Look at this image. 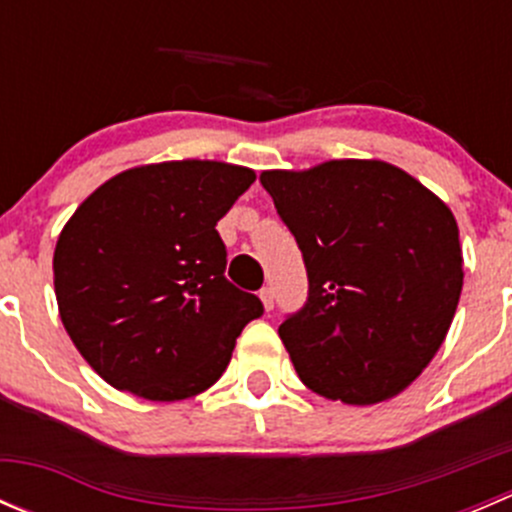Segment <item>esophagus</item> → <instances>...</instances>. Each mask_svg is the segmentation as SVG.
Returning a JSON list of instances; mask_svg holds the SVG:
<instances>
[{"mask_svg":"<svg viewBox=\"0 0 512 512\" xmlns=\"http://www.w3.org/2000/svg\"><path fill=\"white\" fill-rule=\"evenodd\" d=\"M260 299H262V307H265L267 312H272V309H275V292H272V287H262Z\"/></svg>","mask_w":512,"mask_h":512,"instance_id":"esophagus-1","label":"esophagus"}]
</instances>
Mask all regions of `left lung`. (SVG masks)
<instances>
[{
	"mask_svg": "<svg viewBox=\"0 0 512 512\" xmlns=\"http://www.w3.org/2000/svg\"><path fill=\"white\" fill-rule=\"evenodd\" d=\"M302 250L307 304L280 339L307 389L371 406L411 386L441 349L463 287L451 208L384 160L262 170Z\"/></svg>",
	"mask_w": 512,
	"mask_h": 512,
	"instance_id": "1",
	"label": "left lung"
}]
</instances>
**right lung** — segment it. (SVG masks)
Wrapping results in <instances>:
<instances>
[{
    "label": "right lung",
    "instance_id": "right-lung-1",
    "mask_svg": "<svg viewBox=\"0 0 512 512\" xmlns=\"http://www.w3.org/2000/svg\"><path fill=\"white\" fill-rule=\"evenodd\" d=\"M255 183L223 160L138 165L96 188L61 230L54 292L71 342L113 389L203 394L262 302L225 280L218 220Z\"/></svg>",
    "mask_w": 512,
    "mask_h": 512
}]
</instances>
